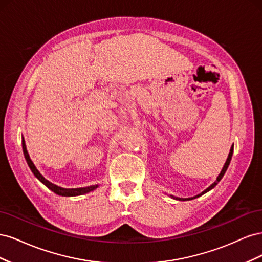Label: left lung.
Here are the masks:
<instances>
[{
    "label": "left lung",
    "instance_id": "left-lung-1",
    "mask_svg": "<svg viewBox=\"0 0 262 262\" xmlns=\"http://www.w3.org/2000/svg\"><path fill=\"white\" fill-rule=\"evenodd\" d=\"M233 150H234V145H232V147H231V150H229V154H228V157H227V160H226V162H225V164H224V166H223V169L221 170V172H220V175L217 176V178H216V180L213 182V184L209 187V188H207L204 190V191H202L200 194H198V195H195V196H192V198H187V199H184V198H175V196H172L171 195V198H173V199H176V200H179V201H187V200H192V199H195V198H198V196H200V195H202V194H204V193H207L208 191H210L211 189H213L214 187H215L217 184H219V181L223 178V176H224V173H225V171L227 170V167H228V165H229V163H231V160H232V156H233Z\"/></svg>",
    "mask_w": 262,
    "mask_h": 262
}]
</instances>
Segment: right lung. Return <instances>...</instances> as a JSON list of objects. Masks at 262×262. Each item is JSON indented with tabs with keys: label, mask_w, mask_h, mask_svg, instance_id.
<instances>
[{
	"label": "right lung",
	"mask_w": 262,
	"mask_h": 262,
	"mask_svg": "<svg viewBox=\"0 0 262 262\" xmlns=\"http://www.w3.org/2000/svg\"><path fill=\"white\" fill-rule=\"evenodd\" d=\"M21 144H23V152H24V156H25L26 158V162L29 166V168L31 169V171H33L34 175L37 177V179L40 180L42 184L45 186L48 187L51 191H53L54 193H57L59 195H62V196H75V195H81V194H85L87 192H91L93 191V190L96 189L98 187V185H93V186H89V187H83V188H62V187H59L57 185L52 184V182H50L49 180H47L40 172H39V170L36 168V166L34 165L33 161L30 160V157L28 155V152H27V148H26V144H25V141H24V138H23V141H21Z\"/></svg>",
	"instance_id": "obj_1"
}]
</instances>
